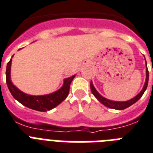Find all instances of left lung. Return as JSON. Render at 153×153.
<instances>
[{"mask_svg": "<svg viewBox=\"0 0 153 153\" xmlns=\"http://www.w3.org/2000/svg\"><path fill=\"white\" fill-rule=\"evenodd\" d=\"M146 68H147V64H146ZM148 83H149V71H148L147 68V69H146V81H145V85H144V87L143 89H142V90L141 91V93L137 94V96L134 97L133 98V99H131V100H127V101H123V102H120V101H112V100H108L106 98L103 97L97 91L96 89L94 88L92 82H90V89H91L92 94H94V96H95V97H96L101 104H103L104 105L108 107V108H110L117 109V110H123V109L126 108H128V107L134 105V103L137 102V100L142 97V95H143L145 91L146 90V89H147Z\"/></svg>", "mask_w": 153, "mask_h": 153, "instance_id": "obj_1", "label": "left lung"}]
</instances>
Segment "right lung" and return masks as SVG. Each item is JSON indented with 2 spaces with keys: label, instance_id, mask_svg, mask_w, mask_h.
<instances>
[{
  "label": "right lung",
  "instance_id": "right-lung-1",
  "mask_svg": "<svg viewBox=\"0 0 153 153\" xmlns=\"http://www.w3.org/2000/svg\"><path fill=\"white\" fill-rule=\"evenodd\" d=\"M11 63H12V59H10V61L7 64L6 82H7L10 93L12 94L13 97L23 105L29 108L36 110V111H46L54 108L67 98L69 94L71 82H72L75 75L66 79L64 80V85L62 86L61 89H59L56 92H54L48 95H44V96H31V95H28L20 91L12 83L10 79H11L10 78Z\"/></svg>",
  "mask_w": 153,
  "mask_h": 153
}]
</instances>
